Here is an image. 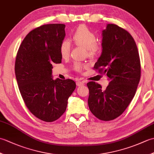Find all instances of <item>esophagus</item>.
<instances>
[{"label": "esophagus", "instance_id": "esophagus-1", "mask_svg": "<svg viewBox=\"0 0 154 154\" xmlns=\"http://www.w3.org/2000/svg\"><path fill=\"white\" fill-rule=\"evenodd\" d=\"M76 85L77 86H82L85 85V81H77L76 82Z\"/></svg>", "mask_w": 154, "mask_h": 154}]
</instances>
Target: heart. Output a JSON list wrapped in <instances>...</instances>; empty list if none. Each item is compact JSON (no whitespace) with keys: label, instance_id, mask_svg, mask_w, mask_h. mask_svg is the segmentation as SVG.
<instances>
[{"label":"heart","instance_id":"obj_1","mask_svg":"<svg viewBox=\"0 0 154 154\" xmlns=\"http://www.w3.org/2000/svg\"><path fill=\"white\" fill-rule=\"evenodd\" d=\"M73 40L75 44L86 48L90 54H95L99 50V46L96 44V35L85 26H81L77 29L73 35ZM60 51L62 57H67L71 51L70 42L68 40H64L60 45ZM85 67V65L79 62L74 64L75 69L78 71L82 70Z\"/></svg>","mask_w":154,"mask_h":154}]
</instances>
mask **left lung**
Listing matches in <instances>:
<instances>
[{
  "label": "left lung",
  "instance_id": "left-lung-1",
  "mask_svg": "<svg viewBox=\"0 0 154 154\" xmlns=\"http://www.w3.org/2000/svg\"><path fill=\"white\" fill-rule=\"evenodd\" d=\"M102 53L94 64L110 80L105 90L94 82L87 83L91 112L97 119L109 121L121 115L135 95L141 75L136 42L126 30L108 24L102 31Z\"/></svg>",
  "mask_w": 154,
  "mask_h": 154
}]
</instances>
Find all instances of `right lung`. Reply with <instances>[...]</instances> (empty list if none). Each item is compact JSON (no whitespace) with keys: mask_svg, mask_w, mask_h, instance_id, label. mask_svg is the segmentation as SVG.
I'll use <instances>...</instances> for the list:
<instances>
[{"mask_svg":"<svg viewBox=\"0 0 154 154\" xmlns=\"http://www.w3.org/2000/svg\"><path fill=\"white\" fill-rule=\"evenodd\" d=\"M65 28L50 24L35 28L23 40L16 57L15 75L22 99L29 110L45 122L61 117L76 87L73 80L52 77V64L61 62Z\"/></svg>","mask_w":154,"mask_h":154,"instance_id":"1","label":"right lung"}]
</instances>
